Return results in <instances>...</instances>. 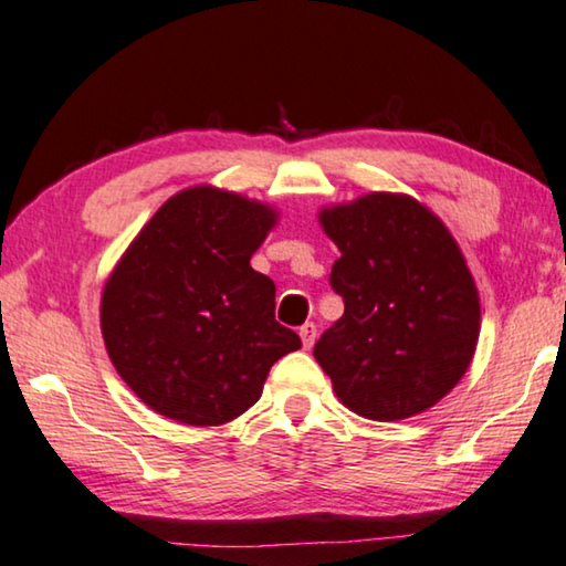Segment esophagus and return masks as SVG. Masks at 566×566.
<instances>
[{
  "label": "esophagus",
  "mask_w": 566,
  "mask_h": 566,
  "mask_svg": "<svg viewBox=\"0 0 566 566\" xmlns=\"http://www.w3.org/2000/svg\"><path fill=\"white\" fill-rule=\"evenodd\" d=\"M300 337H302V345L307 347V349L315 345V339H317V325H315V322H304V325L300 327Z\"/></svg>",
  "instance_id": "obj_1"
}]
</instances>
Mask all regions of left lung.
I'll list each match as a JSON object with an SVG mask.
<instances>
[{
  "label": "left lung",
  "mask_w": 566,
  "mask_h": 566,
  "mask_svg": "<svg viewBox=\"0 0 566 566\" xmlns=\"http://www.w3.org/2000/svg\"><path fill=\"white\" fill-rule=\"evenodd\" d=\"M339 256L329 286L345 315L315 357L357 416L402 420L436 406L469 370L479 292L448 229L398 193H367L319 213Z\"/></svg>",
  "instance_id": "8db88e82"
}]
</instances>
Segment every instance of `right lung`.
<instances>
[{
	"label": "right lung",
	"instance_id": "1",
	"mask_svg": "<svg viewBox=\"0 0 566 566\" xmlns=\"http://www.w3.org/2000/svg\"><path fill=\"white\" fill-rule=\"evenodd\" d=\"M272 227L262 203L186 188L113 269L101 304L107 355L160 416L229 423L262 396L269 367L302 347L274 319V282L249 264Z\"/></svg>",
	"mask_w": 566,
	"mask_h": 566
}]
</instances>
